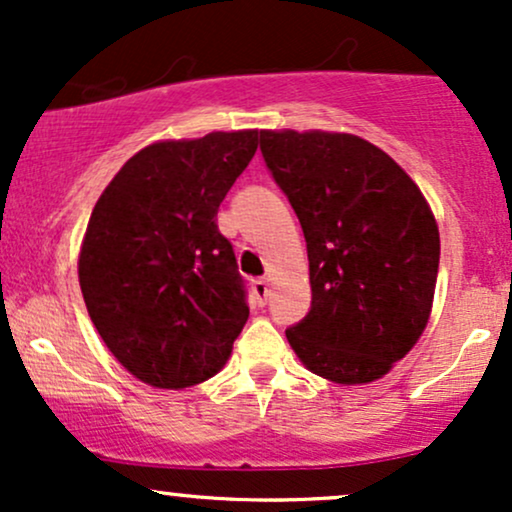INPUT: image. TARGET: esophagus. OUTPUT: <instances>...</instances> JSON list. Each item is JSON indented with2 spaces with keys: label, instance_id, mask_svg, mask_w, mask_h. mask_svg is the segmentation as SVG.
I'll list each match as a JSON object with an SVG mask.
<instances>
[{
  "label": "esophagus",
  "instance_id": "esophagus-1",
  "mask_svg": "<svg viewBox=\"0 0 512 512\" xmlns=\"http://www.w3.org/2000/svg\"><path fill=\"white\" fill-rule=\"evenodd\" d=\"M252 293H255L257 303H260V305L267 303V296H269V281H267V279H255V281H252Z\"/></svg>",
  "mask_w": 512,
  "mask_h": 512
}]
</instances>
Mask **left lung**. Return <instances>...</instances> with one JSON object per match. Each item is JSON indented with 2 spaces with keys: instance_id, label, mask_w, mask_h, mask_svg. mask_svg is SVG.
<instances>
[{
  "instance_id": "1",
  "label": "left lung",
  "mask_w": 512,
  "mask_h": 512,
  "mask_svg": "<svg viewBox=\"0 0 512 512\" xmlns=\"http://www.w3.org/2000/svg\"><path fill=\"white\" fill-rule=\"evenodd\" d=\"M260 149L308 245L313 301L286 330L291 349L332 383L383 378L431 315L440 236L426 197L354 134L262 129Z\"/></svg>"
}]
</instances>
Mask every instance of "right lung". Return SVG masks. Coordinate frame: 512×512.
<instances>
[{
  "label": "right lung",
  "instance_id": "obj_1",
  "mask_svg": "<svg viewBox=\"0 0 512 512\" xmlns=\"http://www.w3.org/2000/svg\"><path fill=\"white\" fill-rule=\"evenodd\" d=\"M257 129L144 146L110 180L79 252L88 315L134 378L180 390L214 378L248 322L243 276L216 214Z\"/></svg>",
  "mask_w": 512,
  "mask_h": 512
}]
</instances>
